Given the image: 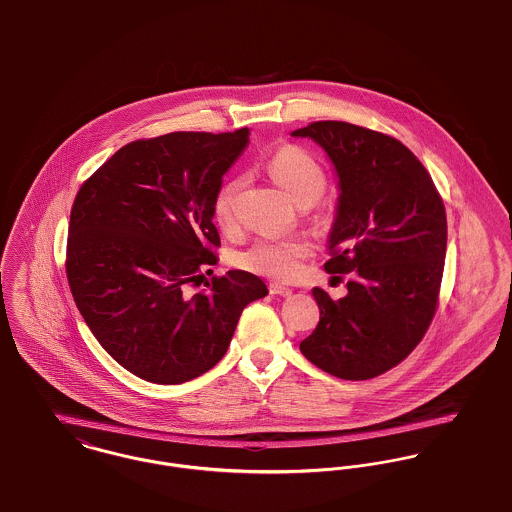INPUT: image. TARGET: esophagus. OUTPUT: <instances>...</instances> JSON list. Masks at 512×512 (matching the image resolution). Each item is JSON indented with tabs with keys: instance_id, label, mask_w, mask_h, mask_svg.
I'll use <instances>...</instances> for the list:
<instances>
[{
	"instance_id": "esophagus-1",
	"label": "esophagus",
	"mask_w": 512,
	"mask_h": 512,
	"mask_svg": "<svg viewBox=\"0 0 512 512\" xmlns=\"http://www.w3.org/2000/svg\"><path fill=\"white\" fill-rule=\"evenodd\" d=\"M269 290H271V294H275V296H282V298L292 296V288L282 286V284H278V282H271V284H269Z\"/></svg>"
}]
</instances>
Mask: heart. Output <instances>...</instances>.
<instances>
[{
  "mask_svg": "<svg viewBox=\"0 0 512 512\" xmlns=\"http://www.w3.org/2000/svg\"><path fill=\"white\" fill-rule=\"evenodd\" d=\"M269 173L276 183L298 204H312L323 195L327 175L323 165L300 146H282L267 161ZM243 189V177L226 181L214 197V220L222 230H232L236 224V200ZM312 253V243L306 237H261L239 253L241 269L275 280H294L302 273L304 259Z\"/></svg>",
  "mask_w": 512,
  "mask_h": 512,
  "instance_id": "1",
  "label": "heart"
}]
</instances>
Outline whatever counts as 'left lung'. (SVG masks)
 Returning a JSON list of instances; mask_svg holds the SVG:
<instances>
[{
  "label": "left lung",
  "mask_w": 512,
  "mask_h": 512,
  "mask_svg": "<svg viewBox=\"0 0 512 512\" xmlns=\"http://www.w3.org/2000/svg\"><path fill=\"white\" fill-rule=\"evenodd\" d=\"M325 150L339 200L325 271L349 275L333 300L314 288L319 323L302 354L343 380L394 368L427 333L446 257V210L425 165L399 140L351 122L319 120L292 132Z\"/></svg>",
  "instance_id": "obj_1"
}]
</instances>
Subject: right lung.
<instances>
[{
	"label": "right lung",
	"mask_w": 512,
	"mask_h": 512,
	"mask_svg": "<svg viewBox=\"0 0 512 512\" xmlns=\"http://www.w3.org/2000/svg\"><path fill=\"white\" fill-rule=\"evenodd\" d=\"M249 142L236 132H171L122 146L76 195L66 275L79 314L122 368L183 384L226 354L243 308L269 294L247 271L212 276L222 177Z\"/></svg>",
	"instance_id": "obj_1"
}]
</instances>
